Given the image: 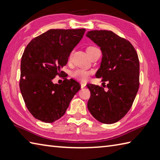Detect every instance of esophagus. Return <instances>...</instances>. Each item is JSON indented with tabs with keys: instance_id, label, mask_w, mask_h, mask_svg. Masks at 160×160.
Returning a JSON list of instances; mask_svg holds the SVG:
<instances>
[{
	"instance_id": "obj_1",
	"label": "esophagus",
	"mask_w": 160,
	"mask_h": 160,
	"mask_svg": "<svg viewBox=\"0 0 160 160\" xmlns=\"http://www.w3.org/2000/svg\"><path fill=\"white\" fill-rule=\"evenodd\" d=\"M80 84H81V88H83L86 86V83H85V82H81Z\"/></svg>"
}]
</instances>
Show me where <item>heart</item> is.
Returning <instances> with one entry per match:
<instances>
[{
	"mask_svg": "<svg viewBox=\"0 0 160 160\" xmlns=\"http://www.w3.org/2000/svg\"><path fill=\"white\" fill-rule=\"evenodd\" d=\"M96 50H97V48L93 47V46H90L87 48L86 50L89 56H90L91 54H92L93 52ZM90 74V72L87 71L84 69H80V68L74 70L72 72V77L81 81L87 80L88 78L89 77Z\"/></svg>",
	"mask_w": 160,
	"mask_h": 160,
	"instance_id": "1",
	"label": "heart"
}]
</instances>
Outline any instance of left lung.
I'll return each mask as SVG.
<instances>
[{
	"label": "left lung",
	"mask_w": 160,
	"mask_h": 160,
	"mask_svg": "<svg viewBox=\"0 0 160 160\" xmlns=\"http://www.w3.org/2000/svg\"><path fill=\"white\" fill-rule=\"evenodd\" d=\"M86 37L98 45L103 55L95 77L108 82L107 90L97 85H87L91 93L88 108L99 122L114 123L126 115L138 93V55L128 41L112 31H89Z\"/></svg>",
	"instance_id": "1"
}]
</instances>
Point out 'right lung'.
Listing matches in <instances>:
<instances>
[{
    "mask_svg": "<svg viewBox=\"0 0 160 160\" xmlns=\"http://www.w3.org/2000/svg\"><path fill=\"white\" fill-rule=\"evenodd\" d=\"M85 29H52L27 45L21 63L20 90L29 111L36 119L52 123L66 112L72 99L80 90L72 79L53 83L68 63L71 52L79 43Z\"/></svg>",
    "mask_w": 160,
    "mask_h": 160,
    "instance_id": "add662e5",
    "label": "right lung"
}]
</instances>
